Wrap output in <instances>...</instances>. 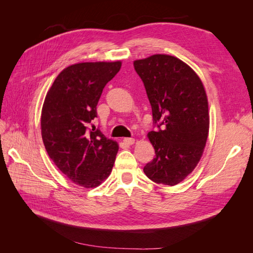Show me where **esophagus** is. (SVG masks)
I'll return each mask as SVG.
<instances>
[{
    "label": "esophagus",
    "mask_w": 253,
    "mask_h": 253,
    "mask_svg": "<svg viewBox=\"0 0 253 253\" xmlns=\"http://www.w3.org/2000/svg\"><path fill=\"white\" fill-rule=\"evenodd\" d=\"M124 142L127 145H132L135 143V139L134 138H125L124 139Z\"/></svg>",
    "instance_id": "esophagus-1"
}]
</instances>
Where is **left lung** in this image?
<instances>
[{
    "mask_svg": "<svg viewBox=\"0 0 253 253\" xmlns=\"http://www.w3.org/2000/svg\"><path fill=\"white\" fill-rule=\"evenodd\" d=\"M158 127L148 134L155 158L143 168L156 183L175 186L192 172L203 155L209 133L204 84L178 58L153 55L134 61Z\"/></svg>",
    "mask_w": 253,
    "mask_h": 253,
    "instance_id": "8db88e82",
    "label": "left lung"
}]
</instances>
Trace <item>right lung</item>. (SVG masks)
<instances>
[{
  "mask_svg": "<svg viewBox=\"0 0 253 253\" xmlns=\"http://www.w3.org/2000/svg\"><path fill=\"white\" fill-rule=\"evenodd\" d=\"M120 67V61L73 64L58 75L45 97L41 115L45 149L58 169L83 188L98 187L109 177L118 152V143L91 122L104 86Z\"/></svg>",
  "mask_w": 253,
  "mask_h": 253,
  "instance_id": "add662e5",
  "label": "right lung"
}]
</instances>
